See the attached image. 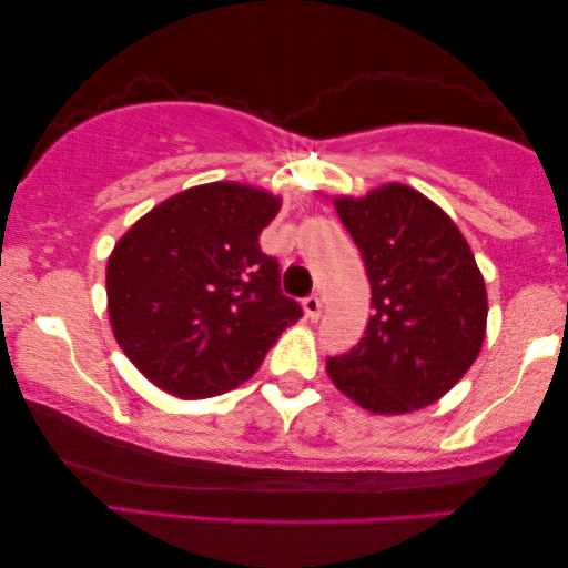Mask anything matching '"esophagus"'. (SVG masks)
<instances>
[{"label":"esophagus","instance_id":"obj_1","mask_svg":"<svg viewBox=\"0 0 568 568\" xmlns=\"http://www.w3.org/2000/svg\"><path fill=\"white\" fill-rule=\"evenodd\" d=\"M302 307H305V315L310 317V321H317V317H321V313H323V300L317 297V294H310V297H305L302 300Z\"/></svg>","mask_w":568,"mask_h":568}]
</instances>
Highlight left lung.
<instances>
[{"instance_id": "obj_1", "label": "left lung", "mask_w": 568, "mask_h": 568, "mask_svg": "<svg viewBox=\"0 0 568 568\" xmlns=\"http://www.w3.org/2000/svg\"><path fill=\"white\" fill-rule=\"evenodd\" d=\"M372 286V317L352 352L325 369L372 414H408L439 400L476 362L486 333V284L468 243L437 204L390 183L336 199Z\"/></svg>"}]
</instances>
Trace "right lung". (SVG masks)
<instances>
[{"mask_svg":"<svg viewBox=\"0 0 568 568\" xmlns=\"http://www.w3.org/2000/svg\"><path fill=\"white\" fill-rule=\"evenodd\" d=\"M282 201L240 183H206L162 201L108 258V315L142 375L178 398H214L245 383L286 325L302 317L282 292L261 230Z\"/></svg>","mask_w":568,"mask_h":568,"instance_id":"add662e5","label":"right lung"}]
</instances>
